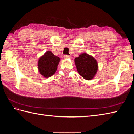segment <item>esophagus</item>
I'll return each mask as SVG.
<instances>
[{
    "label": "esophagus",
    "instance_id": "1",
    "mask_svg": "<svg viewBox=\"0 0 134 134\" xmlns=\"http://www.w3.org/2000/svg\"><path fill=\"white\" fill-rule=\"evenodd\" d=\"M64 58L65 59H71V56L70 55H64Z\"/></svg>",
    "mask_w": 134,
    "mask_h": 134
}]
</instances>
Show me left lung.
Segmentation results:
<instances>
[{
    "label": "left lung",
    "instance_id": "obj_1",
    "mask_svg": "<svg viewBox=\"0 0 134 134\" xmlns=\"http://www.w3.org/2000/svg\"><path fill=\"white\" fill-rule=\"evenodd\" d=\"M78 73L86 80H91L98 70V64L95 59L86 53L81 54L75 59Z\"/></svg>",
    "mask_w": 134,
    "mask_h": 134
}]
</instances>
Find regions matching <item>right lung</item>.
<instances>
[{
    "mask_svg": "<svg viewBox=\"0 0 134 134\" xmlns=\"http://www.w3.org/2000/svg\"><path fill=\"white\" fill-rule=\"evenodd\" d=\"M60 58L55 56L50 51H47L38 60V70L42 75L48 78L54 74L57 69Z\"/></svg>",
    "mask_w": 134,
    "mask_h": 134,
    "instance_id": "add662e5",
    "label": "right lung"
}]
</instances>
